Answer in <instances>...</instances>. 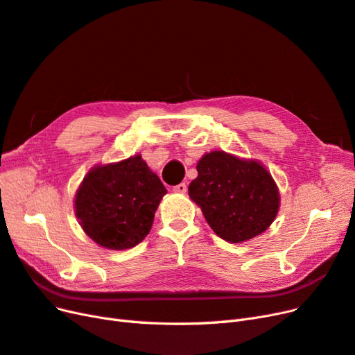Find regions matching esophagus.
Wrapping results in <instances>:
<instances>
[{
    "label": "esophagus",
    "instance_id": "34e87169",
    "mask_svg": "<svg viewBox=\"0 0 355 355\" xmlns=\"http://www.w3.org/2000/svg\"><path fill=\"white\" fill-rule=\"evenodd\" d=\"M173 191L175 192H180V194H184V192H187V184H179V185L173 187Z\"/></svg>",
    "mask_w": 355,
    "mask_h": 355
}]
</instances>
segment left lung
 I'll return each mask as SVG.
<instances>
[{
    "label": "left lung",
    "mask_w": 355,
    "mask_h": 355,
    "mask_svg": "<svg viewBox=\"0 0 355 355\" xmlns=\"http://www.w3.org/2000/svg\"><path fill=\"white\" fill-rule=\"evenodd\" d=\"M197 171L189 197L220 239L243 243L262 234L275 219L280 196L259 163L213 151L198 161Z\"/></svg>",
    "instance_id": "1"
}]
</instances>
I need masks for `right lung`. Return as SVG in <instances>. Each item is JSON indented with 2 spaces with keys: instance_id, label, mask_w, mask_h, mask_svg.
<instances>
[{
  "instance_id": "right-lung-1",
  "label": "right lung",
  "mask_w": 355,
  "mask_h": 355,
  "mask_svg": "<svg viewBox=\"0 0 355 355\" xmlns=\"http://www.w3.org/2000/svg\"><path fill=\"white\" fill-rule=\"evenodd\" d=\"M167 189L141 155L94 167L75 196V213L85 234L98 244L124 250L151 230Z\"/></svg>"
}]
</instances>
